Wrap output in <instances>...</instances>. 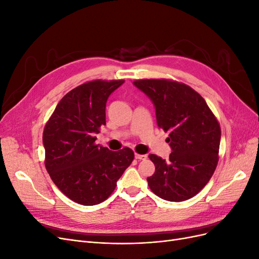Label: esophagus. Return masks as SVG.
Returning <instances> with one entry per match:
<instances>
[{"mask_svg": "<svg viewBox=\"0 0 259 259\" xmlns=\"http://www.w3.org/2000/svg\"><path fill=\"white\" fill-rule=\"evenodd\" d=\"M135 158L137 160H145L147 159V154H138V153H135Z\"/></svg>", "mask_w": 259, "mask_h": 259, "instance_id": "34e87169", "label": "esophagus"}]
</instances>
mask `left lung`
<instances>
[{
	"label": "left lung",
	"instance_id": "obj_1",
	"mask_svg": "<svg viewBox=\"0 0 259 259\" xmlns=\"http://www.w3.org/2000/svg\"><path fill=\"white\" fill-rule=\"evenodd\" d=\"M152 100L158 126L168 132L167 160L155 154L154 174L147 178L151 191L163 200L186 201L198 194L218 163L221 125L206 101L189 85L167 79L134 81Z\"/></svg>",
	"mask_w": 259,
	"mask_h": 259
}]
</instances>
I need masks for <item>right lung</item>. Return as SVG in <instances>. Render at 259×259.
I'll return each mask as SVG.
<instances>
[{"instance_id":"right-lung-1","label":"right lung","mask_w":259,"mask_h":259,"mask_svg":"<svg viewBox=\"0 0 259 259\" xmlns=\"http://www.w3.org/2000/svg\"><path fill=\"white\" fill-rule=\"evenodd\" d=\"M124 80H93L61 98L43 132L45 167L58 189L82 205L110 197L116 182L134 160L124 147L111 151L95 144L106 124V103Z\"/></svg>"}]
</instances>
